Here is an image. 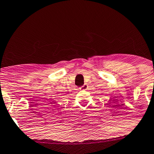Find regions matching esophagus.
I'll list each match as a JSON object with an SVG mask.
<instances>
[{
    "mask_svg": "<svg viewBox=\"0 0 154 154\" xmlns=\"http://www.w3.org/2000/svg\"><path fill=\"white\" fill-rule=\"evenodd\" d=\"M88 88V85H86V84H85L84 85H82V87H80V89H81V90H86V89Z\"/></svg>",
    "mask_w": 154,
    "mask_h": 154,
    "instance_id": "1",
    "label": "esophagus"
}]
</instances>
